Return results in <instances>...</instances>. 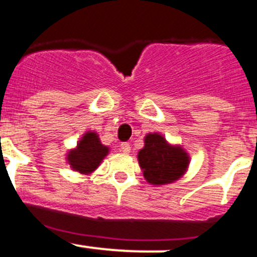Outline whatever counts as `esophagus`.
<instances>
[{"label": "esophagus", "mask_w": 257, "mask_h": 257, "mask_svg": "<svg viewBox=\"0 0 257 257\" xmlns=\"http://www.w3.org/2000/svg\"><path fill=\"white\" fill-rule=\"evenodd\" d=\"M119 147H120V148H119V149H120V152H123V153H125V154L131 153V149H132V147L129 146L128 143H121L120 146H119Z\"/></svg>", "instance_id": "34e87169"}]
</instances>
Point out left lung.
<instances>
[{"label":"left lung","mask_w":257,"mask_h":257,"mask_svg":"<svg viewBox=\"0 0 257 257\" xmlns=\"http://www.w3.org/2000/svg\"><path fill=\"white\" fill-rule=\"evenodd\" d=\"M138 163L149 184L164 186L178 181L188 169L189 154L179 144H172L162 134L148 133L138 152Z\"/></svg>","instance_id":"left-lung-1"}]
</instances>
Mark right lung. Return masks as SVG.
I'll list each match as a JSON object with an SVG mask.
<instances>
[{
    "mask_svg": "<svg viewBox=\"0 0 257 257\" xmlns=\"http://www.w3.org/2000/svg\"><path fill=\"white\" fill-rule=\"evenodd\" d=\"M108 146L101 143L96 132H86L79 139L75 148L66 153V162L73 171L80 174H91L109 154Z\"/></svg>",
    "mask_w": 257,
    "mask_h": 257,
    "instance_id": "right-lung-1",
    "label": "right lung"
}]
</instances>
